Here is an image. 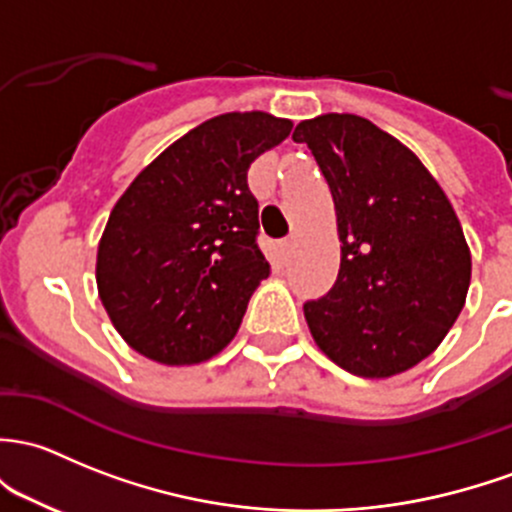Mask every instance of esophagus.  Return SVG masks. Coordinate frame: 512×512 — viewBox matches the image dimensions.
Listing matches in <instances>:
<instances>
[{
  "mask_svg": "<svg viewBox=\"0 0 512 512\" xmlns=\"http://www.w3.org/2000/svg\"><path fill=\"white\" fill-rule=\"evenodd\" d=\"M277 247H279V255H282L284 260H287L289 250H292V238H282V240L277 242Z\"/></svg>",
  "mask_w": 512,
  "mask_h": 512,
  "instance_id": "34e87169",
  "label": "esophagus"
}]
</instances>
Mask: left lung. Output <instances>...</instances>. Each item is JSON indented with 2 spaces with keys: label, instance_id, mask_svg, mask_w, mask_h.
Segmentation results:
<instances>
[{
  "label": "left lung",
  "instance_id": "8db88e82",
  "mask_svg": "<svg viewBox=\"0 0 512 512\" xmlns=\"http://www.w3.org/2000/svg\"><path fill=\"white\" fill-rule=\"evenodd\" d=\"M336 206L341 270L306 324L336 365L360 378L405 373L461 314L471 252L459 218L410 149L358 115L299 122Z\"/></svg>",
  "mask_w": 512,
  "mask_h": 512
}]
</instances>
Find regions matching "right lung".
<instances>
[{"label": "right lung", "instance_id": "right-lung-1", "mask_svg": "<svg viewBox=\"0 0 512 512\" xmlns=\"http://www.w3.org/2000/svg\"><path fill=\"white\" fill-rule=\"evenodd\" d=\"M292 132L228 112L176 139L122 193L98 247V292L120 336L164 365L213 358L238 333L270 262L247 169Z\"/></svg>", "mask_w": 512, "mask_h": 512}]
</instances>
